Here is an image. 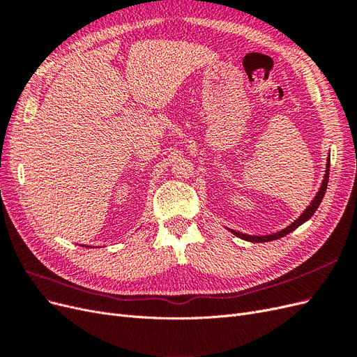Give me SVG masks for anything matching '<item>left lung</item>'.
I'll return each instance as SVG.
<instances>
[{"label": "left lung", "mask_w": 357, "mask_h": 357, "mask_svg": "<svg viewBox=\"0 0 357 357\" xmlns=\"http://www.w3.org/2000/svg\"><path fill=\"white\" fill-rule=\"evenodd\" d=\"M329 167H331V159L328 158L326 174H325V177H323L321 186H320V189H319V192H317V195L314 197V199L311 201V204H310L308 207L305 208V211L302 213L294 223L289 225L287 228H284V229H282V231H278V232H275V234H271V235H247V234H243V232H236V231H234V229H229V231H231L234 235L240 236L241 240L250 241V243H266V241H274V240H278V238H282V236H284V235L290 234L291 231H295V229L298 228V226H301L302 223H305L308 219H311V218H312V214H314V213H316V210L319 208V205H320V202H321L323 197H325V192H326V188H328V181H329Z\"/></svg>", "instance_id": "obj_1"}]
</instances>
